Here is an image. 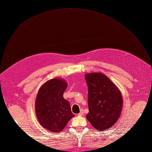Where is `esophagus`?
I'll use <instances>...</instances> for the list:
<instances>
[{
  "instance_id": "1",
  "label": "esophagus",
  "mask_w": 152,
  "mask_h": 152,
  "mask_svg": "<svg viewBox=\"0 0 152 152\" xmlns=\"http://www.w3.org/2000/svg\"><path fill=\"white\" fill-rule=\"evenodd\" d=\"M83 115V109H81V110H80V112L78 114V115L82 116V115Z\"/></svg>"
}]
</instances>
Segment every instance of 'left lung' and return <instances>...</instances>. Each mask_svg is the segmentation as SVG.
Instances as JSON below:
<instances>
[{
  "mask_svg": "<svg viewBox=\"0 0 152 152\" xmlns=\"http://www.w3.org/2000/svg\"><path fill=\"white\" fill-rule=\"evenodd\" d=\"M89 113L86 118L96 130L104 131L115 124L123 107L121 92L104 74H86Z\"/></svg>",
  "mask_w": 152,
  "mask_h": 152,
  "instance_id": "obj_1",
  "label": "left lung"
}]
</instances>
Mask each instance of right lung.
I'll list each match as a JSON object with an SVG mask.
<instances>
[{"label": "right lung", "instance_id": "1", "mask_svg": "<svg viewBox=\"0 0 152 152\" xmlns=\"http://www.w3.org/2000/svg\"><path fill=\"white\" fill-rule=\"evenodd\" d=\"M67 83L61 78L48 80L38 92L35 111L38 121L43 127L54 133L62 131L74 115L69 101L63 98Z\"/></svg>", "mask_w": 152, "mask_h": 152}]
</instances>
